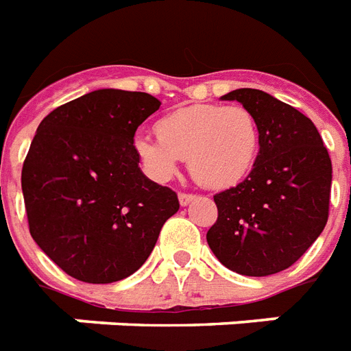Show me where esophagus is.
Returning a JSON list of instances; mask_svg holds the SVG:
<instances>
[{
  "label": "esophagus",
  "mask_w": 351,
  "mask_h": 351,
  "mask_svg": "<svg viewBox=\"0 0 351 351\" xmlns=\"http://www.w3.org/2000/svg\"><path fill=\"white\" fill-rule=\"evenodd\" d=\"M178 197H179V205H181V207H186V205H191L192 202L196 199L194 194H185V192H181Z\"/></svg>",
  "instance_id": "obj_1"
}]
</instances>
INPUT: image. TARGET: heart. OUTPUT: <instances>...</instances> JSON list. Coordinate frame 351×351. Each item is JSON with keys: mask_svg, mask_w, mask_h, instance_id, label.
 Segmentation results:
<instances>
[{"mask_svg": "<svg viewBox=\"0 0 351 351\" xmlns=\"http://www.w3.org/2000/svg\"><path fill=\"white\" fill-rule=\"evenodd\" d=\"M155 129L159 138H133L144 172L155 181L172 179L186 159L202 186L231 189L252 172L261 149L259 122L244 105H189L162 116Z\"/></svg>", "mask_w": 351, "mask_h": 351, "instance_id": "b5f03b06", "label": "heart"}]
</instances>
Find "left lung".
<instances>
[{
    "instance_id": "1",
    "label": "left lung",
    "mask_w": 351,
    "mask_h": 351,
    "mask_svg": "<svg viewBox=\"0 0 351 351\" xmlns=\"http://www.w3.org/2000/svg\"><path fill=\"white\" fill-rule=\"evenodd\" d=\"M220 99L254 112L261 149L250 176L215 196L218 220L207 244L233 272L272 276L294 265L326 228L331 159L315 123L278 97L237 88Z\"/></svg>"
}]
</instances>
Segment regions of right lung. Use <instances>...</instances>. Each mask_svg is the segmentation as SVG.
<instances>
[{
  "label": "right lung",
  "instance_id": "obj_1",
  "mask_svg": "<svg viewBox=\"0 0 351 351\" xmlns=\"http://www.w3.org/2000/svg\"><path fill=\"white\" fill-rule=\"evenodd\" d=\"M146 92L99 88L44 118L22 170L29 231L42 252L85 283H114L154 252L178 194L147 179L133 138L159 110Z\"/></svg>",
  "mask_w": 351,
  "mask_h": 351
}]
</instances>
